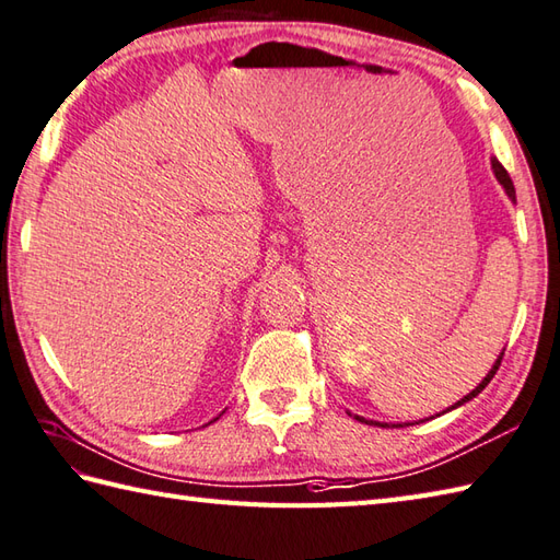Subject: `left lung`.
I'll return each instance as SVG.
<instances>
[{"instance_id": "1", "label": "left lung", "mask_w": 560, "mask_h": 560, "mask_svg": "<svg viewBox=\"0 0 560 560\" xmlns=\"http://www.w3.org/2000/svg\"><path fill=\"white\" fill-rule=\"evenodd\" d=\"M491 170H493V177L495 179H499V184L503 186V191H505V196L508 198H511V201L515 203V186H513V179H511V175H508V172H505V167L499 163V160H495V158H491ZM501 359H503V352L499 354V359H495V362H493V366H491V371H489V374L487 376H483V381L477 385V388L475 390H471V393H467L465 397H463V400H457L451 409H457V407H463L465 402H469V400H475V397L483 390V388H487V385L491 383V378L495 376V371H499V366H501ZM451 409H445V412H451ZM436 417H441V415H436ZM354 419H359V421H362V424H374V427H383V429H388V424H383V421H369V419H364V417H354ZM395 427V424H393Z\"/></svg>"}]
</instances>
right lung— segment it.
<instances>
[{"label":"right lung","instance_id":"obj_1","mask_svg":"<svg viewBox=\"0 0 560 560\" xmlns=\"http://www.w3.org/2000/svg\"><path fill=\"white\" fill-rule=\"evenodd\" d=\"M215 419H218V417H215ZM215 419H213V421H215ZM213 421H210V424H213Z\"/></svg>","mask_w":560,"mask_h":560}]
</instances>
